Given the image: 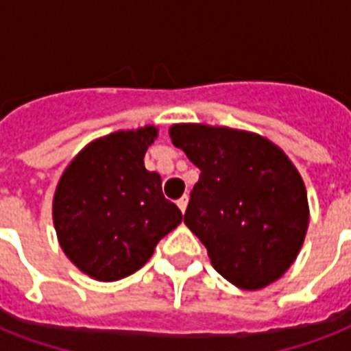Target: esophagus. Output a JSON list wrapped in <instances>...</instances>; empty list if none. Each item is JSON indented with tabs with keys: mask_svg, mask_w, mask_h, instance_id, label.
<instances>
[{
	"mask_svg": "<svg viewBox=\"0 0 351 351\" xmlns=\"http://www.w3.org/2000/svg\"><path fill=\"white\" fill-rule=\"evenodd\" d=\"M187 202H189V197H187V195H184V197L178 198V200H176V206H178V208H180L182 213H186Z\"/></svg>",
	"mask_w": 351,
	"mask_h": 351,
	"instance_id": "1",
	"label": "esophagus"
}]
</instances>
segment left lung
Here are the masks:
<instances>
[{"instance_id":"obj_1","label":"left lung","mask_w":351,"mask_h":351,"mask_svg":"<svg viewBox=\"0 0 351 351\" xmlns=\"http://www.w3.org/2000/svg\"><path fill=\"white\" fill-rule=\"evenodd\" d=\"M171 142L200 169L184 222L217 271L237 288H266L304 242L310 206L302 176L282 149L256 132L175 123Z\"/></svg>"}]
</instances>
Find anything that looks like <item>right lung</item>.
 Returning a JSON list of instances; mask_svg holds the SVG:
<instances>
[{
  "label": "right lung",
  "instance_id": "right-lung-1",
  "mask_svg": "<svg viewBox=\"0 0 351 351\" xmlns=\"http://www.w3.org/2000/svg\"><path fill=\"white\" fill-rule=\"evenodd\" d=\"M158 136L154 125L117 131L87 143L63 171L52 220L67 258L95 280L138 271L165 234L182 222L162 193V178L143 165Z\"/></svg>",
  "mask_w": 351,
  "mask_h": 351
}]
</instances>
